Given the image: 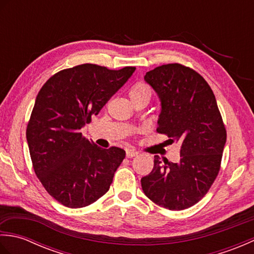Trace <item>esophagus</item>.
I'll use <instances>...</instances> for the list:
<instances>
[{
    "mask_svg": "<svg viewBox=\"0 0 254 254\" xmlns=\"http://www.w3.org/2000/svg\"><path fill=\"white\" fill-rule=\"evenodd\" d=\"M136 155H137V152H135V150H133V149H127V157L132 158V157H135Z\"/></svg>",
    "mask_w": 254,
    "mask_h": 254,
    "instance_id": "obj_1",
    "label": "esophagus"
}]
</instances>
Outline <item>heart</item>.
Here are the masks:
<instances>
[{
    "instance_id": "heart-1",
    "label": "heart",
    "mask_w": 254,
    "mask_h": 254,
    "mask_svg": "<svg viewBox=\"0 0 254 254\" xmlns=\"http://www.w3.org/2000/svg\"><path fill=\"white\" fill-rule=\"evenodd\" d=\"M139 94H150V90L145 84L138 83L136 85H134L133 87L130 90V96L133 95H139Z\"/></svg>"
}]
</instances>
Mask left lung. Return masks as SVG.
Returning <instances> with one entry per match:
<instances>
[{"mask_svg": "<svg viewBox=\"0 0 254 254\" xmlns=\"http://www.w3.org/2000/svg\"><path fill=\"white\" fill-rule=\"evenodd\" d=\"M160 100L157 132L181 144L180 160L161 163L141 179L150 201L170 210L193 206L209 190L220 168L226 130L216 98L201 75L181 64H166L146 73Z\"/></svg>", "mask_w": 254, "mask_h": 254, "instance_id": "obj_1", "label": "left lung"}]
</instances>
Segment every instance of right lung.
<instances>
[{"label":"right lung","instance_id":"add662e5","mask_svg":"<svg viewBox=\"0 0 254 254\" xmlns=\"http://www.w3.org/2000/svg\"><path fill=\"white\" fill-rule=\"evenodd\" d=\"M134 71L80 64L53 75L38 93L27 143L38 179L64 206L85 207L109 190L126 152L97 146L80 130Z\"/></svg>","mask_w":254,"mask_h":254}]
</instances>
